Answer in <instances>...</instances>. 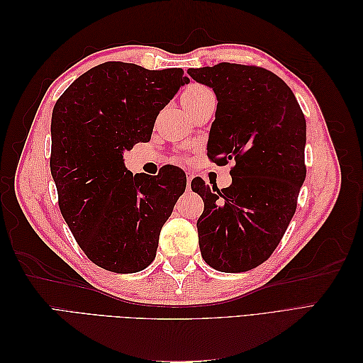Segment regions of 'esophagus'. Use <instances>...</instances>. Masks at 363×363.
I'll return each mask as SVG.
<instances>
[{
    "label": "esophagus",
    "instance_id": "1",
    "mask_svg": "<svg viewBox=\"0 0 363 363\" xmlns=\"http://www.w3.org/2000/svg\"><path fill=\"white\" fill-rule=\"evenodd\" d=\"M192 179H194V174H192V172H188V174H186V180H188V188L191 186Z\"/></svg>",
    "mask_w": 363,
    "mask_h": 363
}]
</instances>
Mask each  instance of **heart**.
<instances>
[{"label": "heart", "instance_id": "heart-1", "mask_svg": "<svg viewBox=\"0 0 363 363\" xmlns=\"http://www.w3.org/2000/svg\"><path fill=\"white\" fill-rule=\"evenodd\" d=\"M211 94H212V91L203 84H191L186 87L184 92L182 94V103L184 107L194 106L196 103H200L203 98H206Z\"/></svg>", "mask_w": 363, "mask_h": 363}]
</instances>
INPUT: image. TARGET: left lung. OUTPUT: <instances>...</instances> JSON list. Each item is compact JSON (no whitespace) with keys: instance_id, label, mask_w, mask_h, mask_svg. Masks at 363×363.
Here are the masks:
<instances>
[{"instance_id":"obj_1","label":"left lung","mask_w":363,"mask_h":363,"mask_svg":"<svg viewBox=\"0 0 363 363\" xmlns=\"http://www.w3.org/2000/svg\"><path fill=\"white\" fill-rule=\"evenodd\" d=\"M188 74L218 100L208 159L235 162L228 188L191 183L204 201L196 221L201 256L216 271H250L268 260L295 213L306 179V119L291 87L265 68L223 62Z\"/></svg>"}]
</instances>
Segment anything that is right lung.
I'll list each match as a JSON object with an SVG mask.
<instances>
[{"instance_id": "obj_1", "label": "right lung", "mask_w": 363, "mask_h": 363, "mask_svg": "<svg viewBox=\"0 0 363 363\" xmlns=\"http://www.w3.org/2000/svg\"><path fill=\"white\" fill-rule=\"evenodd\" d=\"M188 83L182 68L106 62L52 108L50 168L60 212L87 259L107 271L138 272L155 260L160 230L186 189L180 168L133 177L123 155L151 139L159 112Z\"/></svg>"}]
</instances>
